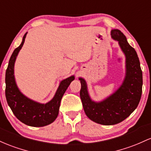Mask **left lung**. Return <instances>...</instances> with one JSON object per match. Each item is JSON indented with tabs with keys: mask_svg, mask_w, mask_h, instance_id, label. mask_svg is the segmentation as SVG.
Returning a JSON list of instances; mask_svg holds the SVG:
<instances>
[{
	"mask_svg": "<svg viewBox=\"0 0 151 151\" xmlns=\"http://www.w3.org/2000/svg\"><path fill=\"white\" fill-rule=\"evenodd\" d=\"M111 36L118 41L125 56L126 73L122 85L110 96L97 102L89 97L86 81L79 79L80 97L85 114L92 121L105 125H115L130 115L138 105L143 86V73L136 51L120 30H112Z\"/></svg>",
	"mask_w": 151,
	"mask_h": 151,
	"instance_id": "1",
	"label": "left lung"
}]
</instances>
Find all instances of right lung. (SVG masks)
<instances>
[{"mask_svg": "<svg viewBox=\"0 0 151 151\" xmlns=\"http://www.w3.org/2000/svg\"><path fill=\"white\" fill-rule=\"evenodd\" d=\"M26 34L23 37L21 45L15 49L10 58L6 72V97L13 113L20 121L29 126L43 127L56 120L63 95L74 77L71 76L62 80L54 97L46 104L35 102L21 93L15 80L14 64L19 51L24 45Z\"/></svg>", "mask_w": 151, "mask_h": 151, "instance_id": "add662e5", "label": "right lung"}]
</instances>
